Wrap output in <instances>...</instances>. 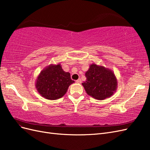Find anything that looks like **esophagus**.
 Listing matches in <instances>:
<instances>
[{
    "mask_svg": "<svg viewBox=\"0 0 150 150\" xmlns=\"http://www.w3.org/2000/svg\"><path fill=\"white\" fill-rule=\"evenodd\" d=\"M76 82L77 83H78V84H80L81 83V79H78V80H76Z\"/></svg>",
    "mask_w": 150,
    "mask_h": 150,
    "instance_id": "obj_1",
    "label": "esophagus"
}]
</instances>
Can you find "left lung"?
Instances as JSON below:
<instances>
[{"mask_svg": "<svg viewBox=\"0 0 150 150\" xmlns=\"http://www.w3.org/2000/svg\"><path fill=\"white\" fill-rule=\"evenodd\" d=\"M86 80L82 85L89 96L98 100L112 96L117 88V81L112 71L96 64H91L86 72Z\"/></svg>", "mask_w": 150, "mask_h": 150, "instance_id": "8db88e82", "label": "left lung"}]
</instances>
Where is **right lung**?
I'll use <instances>...</instances> for the list:
<instances>
[{
    "instance_id": "1",
    "label": "right lung",
    "mask_w": 150,
    "mask_h": 150,
    "mask_svg": "<svg viewBox=\"0 0 150 150\" xmlns=\"http://www.w3.org/2000/svg\"><path fill=\"white\" fill-rule=\"evenodd\" d=\"M74 83L69 72L63 70L59 63L44 68L38 75L35 85L42 97L49 100H56L64 96L69 86Z\"/></svg>"
}]
</instances>
